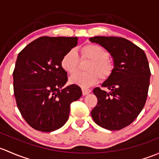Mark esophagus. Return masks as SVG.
<instances>
[{
    "label": "esophagus",
    "instance_id": "obj_1",
    "mask_svg": "<svg viewBox=\"0 0 159 159\" xmlns=\"http://www.w3.org/2000/svg\"><path fill=\"white\" fill-rule=\"evenodd\" d=\"M82 92H83V96H86V95H88L89 93H90L91 90L89 89H82Z\"/></svg>",
    "mask_w": 159,
    "mask_h": 159
}]
</instances>
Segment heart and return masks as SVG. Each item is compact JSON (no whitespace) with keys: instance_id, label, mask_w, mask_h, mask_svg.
Listing matches in <instances>:
<instances>
[{"instance_id":"b5f03b06","label":"heart","mask_w":159,"mask_h":159,"mask_svg":"<svg viewBox=\"0 0 159 159\" xmlns=\"http://www.w3.org/2000/svg\"><path fill=\"white\" fill-rule=\"evenodd\" d=\"M83 58L91 60L87 66L89 72H76L69 78L70 84L76 85L86 89L96 84L99 80V76L102 79H106L111 74L112 64L108 59L109 53L106 49L96 44H87L81 48ZM80 57L75 49L68 50L63 56L61 66L68 73L76 71L79 64Z\"/></svg>"}]
</instances>
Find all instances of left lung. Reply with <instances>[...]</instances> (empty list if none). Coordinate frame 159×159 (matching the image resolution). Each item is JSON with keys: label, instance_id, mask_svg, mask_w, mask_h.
Wrapping results in <instances>:
<instances>
[{"label": "left lung", "instance_id": "left-lung-1", "mask_svg": "<svg viewBox=\"0 0 159 159\" xmlns=\"http://www.w3.org/2000/svg\"><path fill=\"white\" fill-rule=\"evenodd\" d=\"M92 43L104 47L113 60V69L99 87L93 89L98 99L91 116L99 126L120 130L130 125L143 109L151 73L145 52L122 37H94Z\"/></svg>", "mask_w": 159, "mask_h": 159}]
</instances>
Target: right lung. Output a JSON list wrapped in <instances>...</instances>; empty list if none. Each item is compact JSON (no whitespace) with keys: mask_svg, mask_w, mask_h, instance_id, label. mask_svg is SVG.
<instances>
[{"mask_svg":"<svg viewBox=\"0 0 159 159\" xmlns=\"http://www.w3.org/2000/svg\"><path fill=\"white\" fill-rule=\"evenodd\" d=\"M76 37H41L26 46L17 56L13 79L17 108L32 128L50 132L68 120L70 104L82 90L70 85L62 68L63 56L77 45Z\"/></svg>","mask_w":159,"mask_h":159,"instance_id":"add662e5","label":"right lung"}]
</instances>
